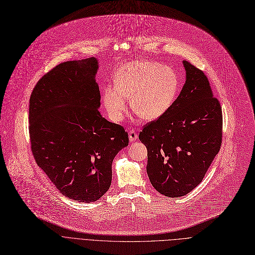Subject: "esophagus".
<instances>
[{
	"instance_id": "1",
	"label": "esophagus",
	"mask_w": 255,
	"mask_h": 255,
	"mask_svg": "<svg viewBox=\"0 0 255 255\" xmlns=\"http://www.w3.org/2000/svg\"><path fill=\"white\" fill-rule=\"evenodd\" d=\"M137 132L134 130V129H131L129 131V140L132 142V141H135L137 139Z\"/></svg>"
}]
</instances>
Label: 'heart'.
Listing matches in <instances>:
<instances>
[{"label": "heart", "mask_w": 255, "mask_h": 255, "mask_svg": "<svg viewBox=\"0 0 255 255\" xmlns=\"http://www.w3.org/2000/svg\"><path fill=\"white\" fill-rule=\"evenodd\" d=\"M179 91V79L169 67L157 62L139 61L121 67L115 75V86L103 90L105 110L114 122H121L132 109L144 120L162 117L173 104Z\"/></svg>", "instance_id": "heart-1"}]
</instances>
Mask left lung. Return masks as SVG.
Wrapping results in <instances>:
<instances>
[{
	"label": "left lung",
	"instance_id": "8db88e82",
	"mask_svg": "<svg viewBox=\"0 0 255 255\" xmlns=\"http://www.w3.org/2000/svg\"><path fill=\"white\" fill-rule=\"evenodd\" d=\"M186 82L170 109L143 126L146 172L154 188L168 197L189 193L203 181L222 142V111L208 77L183 62Z\"/></svg>",
	"mask_w": 255,
	"mask_h": 255
}]
</instances>
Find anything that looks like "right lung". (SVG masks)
<instances>
[{"mask_svg":"<svg viewBox=\"0 0 255 255\" xmlns=\"http://www.w3.org/2000/svg\"><path fill=\"white\" fill-rule=\"evenodd\" d=\"M95 58L64 62L44 74L30 97L29 132L35 161L56 188L79 203L98 200L112 184L125 129L104 119Z\"/></svg>","mask_w":255,"mask_h":255,"instance_id":"add662e5","label":"right lung"}]
</instances>
